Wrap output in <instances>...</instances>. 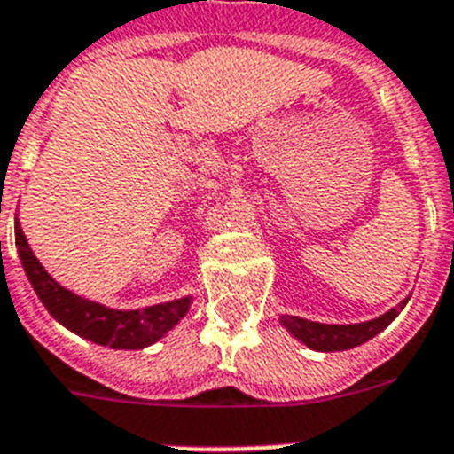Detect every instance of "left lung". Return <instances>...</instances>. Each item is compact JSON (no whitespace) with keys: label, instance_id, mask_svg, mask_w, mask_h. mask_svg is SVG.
<instances>
[{"label":"left lung","instance_id":"1","mask_svg":"<svg viewBox=\"0 0 454 454\" xmlns=\"http://www.w3.org/2000/svg\"><path fill=\"white\" fill-rule=\"evenodd\" d=\"M406 303L408 298L403 303L396 305V308H392V310H387L385 315L361 324H319L303 319V317L291 315H282L279 322L296 340H301L303 345L315 349V352H342V349H352L375 338L399 317V312L406 308Z\"/></svg>","mask_w":454,"mask_h":454}]
</instances>
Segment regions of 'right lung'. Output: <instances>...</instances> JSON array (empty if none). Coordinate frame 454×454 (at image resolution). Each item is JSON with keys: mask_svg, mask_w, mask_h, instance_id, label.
<instances>
[{"mask_svg": "<svg viewBox=\"0 0 454 454\" xmlns=\"http://www.w3.org/2000/svg\"><path fill=\"white\" fill-rule=\"evenodd\" d=\"M16 247L29 285L55 322L81 338L112 349H144L158 342L182 322L191 308V296L149 305L142 310H114L90 298L58 285L27 245L20 221L16 219Z\"/></svg>", "mask_w": 454, "mask_h": 454, "instance_id": "obj_1", "label": "right lung"}]
</instances>
